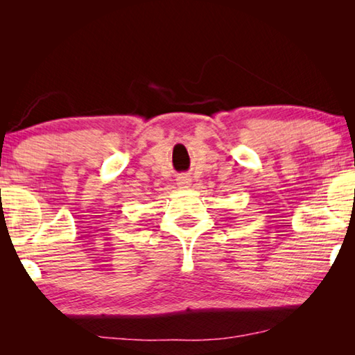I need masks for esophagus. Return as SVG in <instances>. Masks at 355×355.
Listing matches in <instances>:
<instances>
[{
  "label": "esophagus",
  "mask_w": 355,
  "mask_h": 355,
  "mask_svg": "<svg viewBox=\"0 0 355 355\" xmlns=\"http://www.w3.org/2000/svg\"><path fill=\"white\" fill-rule=\"evenodd\" d=\"M177 183H178L180 188H183V189L189 188V186H191V177H189V175L178 177V178H177Z\"/></svg>",
  "instance_id": "obj_1"
}]
</instances>
